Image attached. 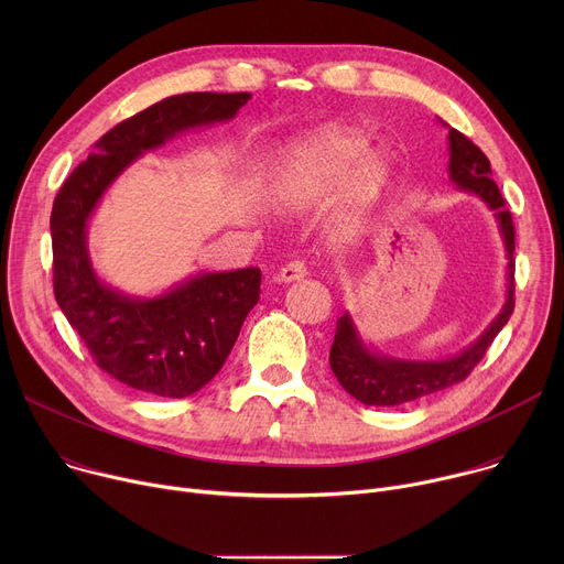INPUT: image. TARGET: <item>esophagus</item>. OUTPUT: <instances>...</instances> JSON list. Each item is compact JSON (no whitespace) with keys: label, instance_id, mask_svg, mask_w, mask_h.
Returning <instances> with one entry per match:
<instances>
[{"label":"esophagus","instance_id":"34e87169","mask_svg":"<svg viewBox=\"0 0 564 564\" xmlns=\"http://www.w3.org/2000/svg\"><path fill=\"white\" fill-rule=\"evenodd\" d=\"M307 274V268H305V263L303 261H290V263H285L281 270H279V274H276V281L279 283H292V281H299V279H303Z\"/></svg>","mask_w":564,"mask_h":564}]
</instances>
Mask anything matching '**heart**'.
<instances>
[{"label": "heart", "mask_w": 564, "mask_h": 564, "mask_svg": "<svg viewBox=\"0 0 564 564\" xmlns=\"http://www.w3.org/2000/svg\"><path fill=\"white\" fill-rule=\"evenodd\" d=\"M366 153L368 142L348 131L321 133L305 140L283 160L274 185L279 203L303 207L350 185L352 209L346 223H357L386 181L383 160Z\"/></svg>", "instance_id": "b5f03b06"}]
</instances>
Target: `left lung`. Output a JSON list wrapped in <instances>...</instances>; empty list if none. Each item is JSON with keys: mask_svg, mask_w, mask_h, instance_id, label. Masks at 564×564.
Returning <instances> with one entry per match:
<instances>
[{"mask_svg": "<svg viewBox=\"0 0 564 564\" xmlns=\"http://www.w3.org/2000/svg\"><path fill=\"white\" fill-rule=\"evenodd\" d=\"M448 174L459 192L473 194L485 200L491 212H496V220L502 234V243L507 250V299L500 314L491 321L489 328L481 333L468 348L448 359L437 361H413L397 359L381 352L370 350L357 326L346 312L337 321V333L330 348V368L337 381L359 399L366 406H399L406 401H415L420 397L440 392L448 386L464 381L470 370L485 357L498 333L507 326L513 314V272H516V229L511 220V212L505 207V198L498 185L491 178V163L481 153L477 144H473L464 133L448 127Z\"/></svg>", "mask_w": 564, "mask_h": 564, "instance_id": "1", "label": "left lung"}]
</instances>
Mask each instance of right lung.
Listing matches in <instances>:
<instances>
[{"label":"right lung","mask_w":564,"mask_h":564,"mask_svg":"<svg viewBox=\"0 0 564 564\" xmlns=\"http://www.w3.org/2000/svg\"><path fill=\"white\" fill-rule=\"evenodd\" d=\"M250 98L183 94L151 105L107 131L55 196V301L96 364L129 388L183 399L209 383L259 303L261 270L200 272L160 296H131L105 283L94 270L87 223L135 158L183 131L231 120Z\"/></svg>","instance_id":"add662e5"}]
</instances>
